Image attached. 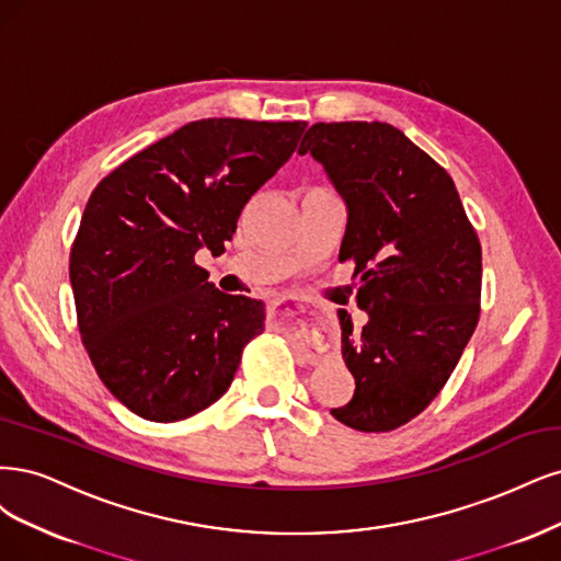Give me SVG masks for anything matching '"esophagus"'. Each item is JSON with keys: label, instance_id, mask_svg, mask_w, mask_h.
Returning a JSON list of instances; mask_svg holds the SVG:
<instances>
[{"label": "esophagus", "instance_id": "34e87169", "mask_svg": "<svg viewBox=\"0 0 561 561\" xmlns=\"http://www.w3.org/2000/svg\"><path fill=\"white\" fill-rule=\"evenodd\" d=\"M286 300H296L291 294H279V296H275L273 300H270V307H277V305H282V302H286ZM307 358L310 360H317V354H307Z\"/></svg>", "mask_w": 561, "mask_h": 561}]
</instances>
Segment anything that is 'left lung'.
Wrapping results in <instances>:
<instances>
[{
    "label": "left lung",
    "instance_id": "left-lung-1",
    "mask_svg": "<svg viewBox=\"0 0 561 561\" xmlns=\"http://www.w3.org/2000/svg\"><path fill=\"white\" fill-rule=\"evenodd\" d=\"M300 156L345 201L340 261L354 263V331L340 310L354 396L331 414L366 433L399 428L438 396L480 317L482 251L451 176L389 123H317Z\"/></svg>",
    "mask_w": 561,
    "mask_h": 561
}]
</instances>
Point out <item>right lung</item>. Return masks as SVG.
Masks as SVG:
<instances>
[{
  "instance_id": "obj_1",
  "label": "right lung",
  "mask_w": 561,
  "mask_h": 561,
  "mask_svg": "<svg viewBox=\"0 0 561 561\" xmlns=\"http://www.w3.org/2000/svg\"><path fill=\"white\" fill-rule=\"evenodd\" d=\"M305 128L193 121L90 195L69 256L79 331L104 387L141 420L179 422L219 401L263 333V300L219 291L195 254H221Z\"/></svg>"
}]
</instances>
